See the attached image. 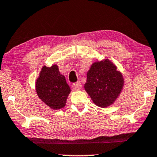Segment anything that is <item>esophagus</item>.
<instances>
[{"label": "esophagus", "instance_id": "esophagus-1", "mask_svg": "<svg viewBox=\"0 0 157 157\" xmlns=\"http://www.w3.org/2000/svg\"><path fill=\"white\" fill-rule=\"evenodd\" d=\"M72 87L74 90H78L80 89V87H81V83L79 82H75V83L72 84Z\"/></svg>", "mask_w": 157, "mask_h": 157}]
</instances>
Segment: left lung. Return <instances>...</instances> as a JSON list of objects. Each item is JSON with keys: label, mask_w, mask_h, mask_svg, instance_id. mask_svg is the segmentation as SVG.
Masks as SVG:
<instances>
[{"label": "left lung", "mask_w": 157, "mask_h": 157, "mask_svg": "<svg viewBox=\"0 0 157 157\" xmlns=\"http://www.w3.org/2000/svg\"><path fill=\"white\" fill-rule=\"evenodd\" d=\"M123 84L122 74L112 62L106 59L92 64L87 73L85 89L96 105L107 107L117 98Z\"/></svg>", "instance_id": "8db88e82"}]
</instances>
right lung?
<instances>
[{
  "mask_svg": "<svg viewBox=\"0 0 157 157\" xmlns=\"http://www.w3.org/2000/svg\"><path fill=\"white\" fill-rule=\"evenodd\" d=\"M35 85L39 98L50 108L58 109L65 107L70 88L56 65L43 67Z\"/></svg>",
  "mask_w": 157,
  "mask_h": 157,
  "instance_id": "right-lung-1",
  "label": "right lung"
}]
</instances>
